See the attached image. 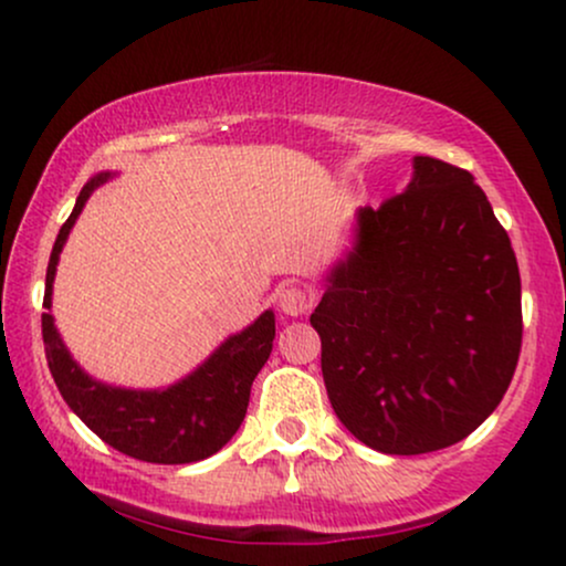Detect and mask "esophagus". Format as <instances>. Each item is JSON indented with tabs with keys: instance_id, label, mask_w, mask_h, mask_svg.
<instances>
[{
	"instance_id": "34e87169",
	"label": "esophagus",
	"mask_w": 566,
	"mask_h": 566,
	"mask_svg": "<svg viewBox=\"0 0 566 566\" xmlns=\"http://www.w3.org/2000/svg\"><path fill=\"white\" fill-rule=\"evenodd\" d=\"M276 305L282 314L287 316H301L305 311L314 308V295L301 284H284L276 290Z\"/></svg>"
}]
</instances>
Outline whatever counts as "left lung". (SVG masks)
<instances>
[{
  "label": "left lung",
  "mask_w": 566,
  "mask_h": 566,
  "mask_svg": "<svg viewBox=\"0 0 566 566\" xmlns=\"http://www.w3.org/2000/svg\"><path fill=\"white\" fill-rule=\"evenodd\" d=\"M311 327L340 423L373 450L458 444L495 412L522 350V279L473 175L415 157L407 191L361 207Z\"/></svg>",
  "instance_id": "obj_1"
}]
</instances>
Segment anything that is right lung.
<instances>
[{
    "instance_id": "1",
    "label": "right lung",
    "mask_w": 566,
    "mask_h": 566,
    "mask_svg": "<svg viewBox=\"0 0 566 566\" xmlns=\"http://www.w3.org/2000/svg\"><path fill=\"white\" fill-rule=\"evenodd\" d=\"M108 178H112L108 172L95 175L82 188L74 212L61 226L44 279V308L53 305L50 297H53L55 265L71 226L80 218L90 193ZM274 314L265 311L244 333L229 337L197 373L175 382L167 391H127L87 378L57 337L53 316L42 314L48 365L66 405L108 447L143 463L161 465L197 463L229 444L247 415L252 380L258 378L274 348Z\"/></svg>"
}]
</instances>
